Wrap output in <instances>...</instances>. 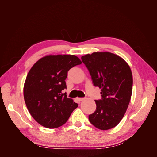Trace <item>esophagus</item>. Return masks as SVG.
<instances>
[{"label":"esophagus","instance_id":"34e87169","mask_svg":"<svg viewBox=\"0 0 157 157\" xmlns=\"http://www.w3.org/2000/svg\"><path fill=\"white\" fill-rule=\"evenodd\" d=\"M77 99H78V100L80 101H83L84 99V98H77Z\"/></svg>","mask_w":157,"mask_h":157}]
</instances>
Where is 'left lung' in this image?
<instances>
[{"label": "left lung", "instance_id": "8db88e82", "mask_svg": "<svg viewBox=\"0 0 157 157\" xmlns=\"http://www.w3.org/2000/svg\"><path fill=\"white\" fill-rule=\"evenodd\" d=\"M91 75L94 86L101 88V99L95 100L96 109L88 116L95 127L113 128L121 122L129 105L133 78L129 65L111 52H94L81 57Z\"/></svg>", "mask_w": 157, "mask_h": 157}]
</instances>
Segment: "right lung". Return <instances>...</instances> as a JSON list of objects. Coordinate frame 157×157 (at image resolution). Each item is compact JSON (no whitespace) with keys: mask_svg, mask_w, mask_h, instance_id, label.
<instances>
[{"mask_svg":"<svg viewBox=\"0 0 157 157\" xmlns=\"http://www.w3.org/2000/svg\"><path fill=\"white\" fill-rule=\"evenodd\" d=\"M81 63L75 55H49L37 61L29 71L23 88L25 102L31 115L42 126L63 125L78 107L62 91L67 88L69 69Z\"/></svg>","mask_w":157,"mask_h":157,"instance_id":"obj_1","label":"right lung"}]
</instances>
